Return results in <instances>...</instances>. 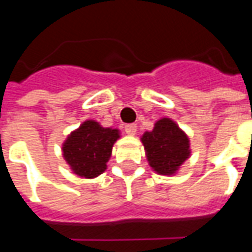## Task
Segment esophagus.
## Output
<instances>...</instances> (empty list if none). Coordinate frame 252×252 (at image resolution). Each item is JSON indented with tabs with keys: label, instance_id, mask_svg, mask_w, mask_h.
<instances>
[{
	"label": "esophagus",
	"instance_id": "esophagus-1",
	"mask_svg": "<svg viewBox=\"0 0 252 252\" xmlns=\"http://www.w3.org/2000/svg\"><path fill=\"white\" fill-rule=\"evenodd\" d=\"M124 128H126V133H128V135H131V136H132V135H135V133H136V131H137L136 124H126Z\"/></svg>",
	"mask_w": 252,
	"mask_h": 252
}]
</instances>
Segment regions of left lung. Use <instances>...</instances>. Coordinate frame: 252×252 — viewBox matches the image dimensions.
<instances>
[{"instance_id": "obj_1", "label": "left lung", "mask_w": 252, "mask_h": 252, "mask_svg": "<svg viewBox=\"0 0 252 252\" xmlns=\"http://www.w3.org/2000/svg\"><path fill=\"white\" fill-rule=\"evenodd\" d=\"M148 163L158 174L173 175L190 157L189 137L174 121L160 119L142 136Z\"/></svg>"}]
</instances>
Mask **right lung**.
<instances>
[{
    "label": "right lung",
    "instance_id": "add662e5",
    "mask_svg": "<svg viewBox=\"0 0 252 252\" xmlns=\"http://www.w3.org/2000/svg\"><path fill=\"white\" fill-rule=\"evenodd\" d=\"M119 137V129L104 128L94 120L85 121L63 143V157L74 174L94 178L106 170L112 147Z\"/></svg>",
    "mask_w": 252,
    "mask_h": 252
}]
</instances>
